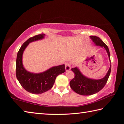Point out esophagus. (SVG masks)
<instances>
[{"label": "esophagus", "instance_id": "esophagus-1", "mask_svg": "<svg viewBox=\"0 0 124 124\" xmlns=\"http://www.w3.org/2000/svg\"><path fill=\"white\" fill-rule=\"evenodd\" d=\"M70 63H66L65 64V69H66V71H68L70 70Z\"/></svg>", "mask_w": 124, "mask_h": 124}]
</instances>
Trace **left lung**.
Instances as JSON below:
<instances>
[{"label":"left lung","instance_id":"left-lung-1","mask_svg":"<svg viewBox=\"0 0 124 124\" xmlns=\"http://www.w3.org/2000/svg\"><path fill=\"white\" fill-rule=\"evenodd\" d=\"M90 37L96 45L105 48L110 61V52L107 45L99 37L96 36ZM72 70L74 72L75 76L70 83L71 89L79 95L88 96L97 93L104 87L110 74L111 65L106 76L98 80L90 79L85 77L77 67L72 68Z\"/></svg>","mask_w":124,"mask_h":124}]
</instances>
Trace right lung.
I'll list each match as a JSON object with an SVG mask.
<instances>
[{"label": "right lung", "instance_id": "add662e5", "mask_svg": "<svg viewBox=\"0 0 124 124\" xmlns=\"http://www.w3.org/2000/svg\"><path fill=\"white\" fill-rule=\"evenodd\" d=\"M45 35V34H40L29 38L23 44L17 54L16 63L17 79L24 90L34 94L43 93L51 89L56 77L66 72L64 64L53 67L40 73L29 72L24 68L22 64V55L24 50L29 43L43 39Z\"/></svg>", "mask_w": 124, "mask_h": 124}]
</instances>
